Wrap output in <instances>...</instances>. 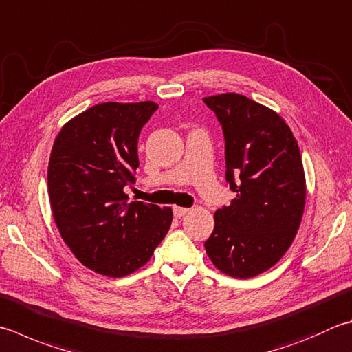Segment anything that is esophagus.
I'll list each match as a JSON object with an SVG mask.
<instances>
[{"mask_svg":"<svg viewBox=\"0 0 352 352\" xmlns=\"http://www.w3.org/2000/svg\"><path fill=\"white\" fill-rule=\"evenodd\" d=\"M189 212H190V209H188V208H180V206H175V208H174V215L177 218H182L184 215H188Z\"/></svg>","mask_w":352,"mask_h":352,"instance_id":"34e87169","label":"esophagus"}]
</instances>
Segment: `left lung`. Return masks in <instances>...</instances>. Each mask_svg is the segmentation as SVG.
I'll return each instance as SVG.
<instances>
[{
  "label": "left lung",
  "instance_id": "1",
  "mask_svg": "<svg viewBox=\"0 0 352 352\" xmlns=\"http://www.w3.org/2000/svg\"><path fill=\"white\" fill-rule=\"evenodd\" d=\"M203 100L223 126L226 180L236 192L215 212L206 253L219 272L249 279L276 264L298 233L307 197L300 151L273 109L238 93Z\"/></svg>",
  "mask_w": 352,
  "mask_h": 352
}]
</instances>
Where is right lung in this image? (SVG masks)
I'll list each match as a JSON object with an SVG mask.
<instances>
[{
  "label": "right lung",
  "mask_w": 352,
  "mask_h": 352,
  "mask_svg": "<svg viewBox=\"0 0 352 352\" xmlns=\"http://www.w3.org/2000/svg\"><path fill=\"white\" fill-rule=\"evenodd\" d=\"M155 102H105L73 117L54 139L48 198L64 243L80 264L123 278L153 256L172 223V209L128 201L135 183L137 140Z\"/></svg>",
  "instance_id": "obj_1"
}]
</instances>
